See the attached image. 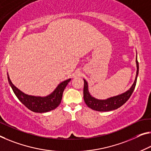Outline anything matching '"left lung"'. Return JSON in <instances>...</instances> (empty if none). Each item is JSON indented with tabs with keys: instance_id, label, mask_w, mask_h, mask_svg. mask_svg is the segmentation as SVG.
Wrapping results in <instances>:
<instances>
[{
	"instance_id": "1",
	"label": "left lung",
	"mask_w": 151,
	"mask_h": 151,
	"mask_svg": "<svg viewBox=\"0 0 151 151\" xmlns=\"http://www.w3.org/2000/svg\"><path fill=\"white\" fill-rule=\"evenodd\" d=\"M136 65H137V71H136V76L135 81L132 86V87L127 92H124V94H122L118 96L111 97L106 100H99L92 97L90 94L88 89V83L85 80H83L84 82V86H83V99L87 106L92 109L98 111H109L112 110L117 109L122 106L124 104L127 102V100L129 99L131 95L133 93L134 88H135L136 82H137V77L138 75V69L139 65L138 62L137 60V55H136Z\"/></svg>"
}]
</instances>
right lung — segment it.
Listing matches in <instances>:
<instances>
[{
	"label": "right lung",
	"mask_w": 151,
	"mask_h": 151,
	"mask_svg": "<svg viewBox=\"0 0 151 151\" xmlns=\"http://www.w3.org/2000/svg\"><path fill=\"white\" fill-rule=\"evenodd\" d=\"M7 78L9 84L11 85L13 91L18 99L27 109L36 113H45L56 109L61 103L63 92L69 81L71 80V79H69L59 83L55 91L48 96L40 97L29 96V95L24 94L13 84L8 74Z\"/></svg>",
	"instance_id": "right-lung-1"
}]
</instances>
